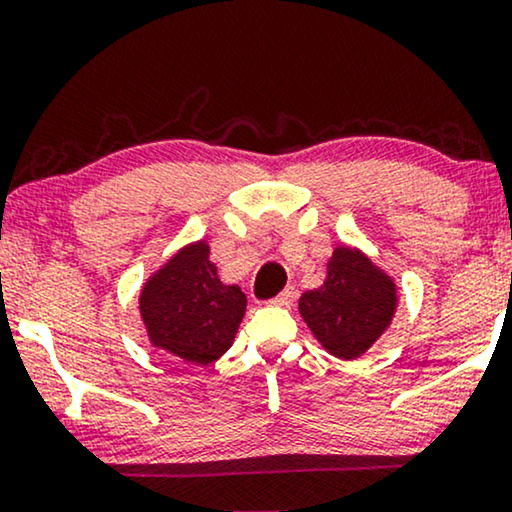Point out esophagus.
<instances>
[{
    "instance_id": "34e87169",
    "label": "esophagus",
    "mask_w": 512,
    "mask_h": 512,
    "mask_svg": "<svg viewBox=\"0 0 512 512\" xmlns=\"http://www.w3.org/2000/svg\"><path fill=\"white\" fill-rule=\"evenodd\" d=\"M293 300H296V289L293 286H286V289L279 293V296H275L270 300V305H277V307H289Z\"/></svg>"
}]
</instances>
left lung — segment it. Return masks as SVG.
Returning a JSON list of instances; mask_svg holds the SVG:
<instances>
[{
	"mask_svg": "<svg viewBox=\"0 0 512 512\" xmlns=\"http://www.w3.org/2000/svg\"><path fill=\"white\" fill-rule=\"evenodd\" d=\"M300 314L321 345L356 359L384 333L396 310V286L361 251L338 247L326 282L300 296Z\"/></svg>",
	"mask_w": 512,
	"mask_h": 512,
	"instance_id": "left-lung-1",
	"label": "left lung"
}]
</instances>
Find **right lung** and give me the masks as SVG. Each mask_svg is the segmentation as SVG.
Instances as JSON below:
<instances>
[{
  "label": "right lung",
  "mask_w": 512,
  "mask_h": 512,
  "mask_svg": "<svg viewBox=\"0 0 512 512\" xmlns=\"http://www.w3.org/2000/svg\"><path fill=\"white\" fill-rule=\"evenodd\" d=\"M139 310L153 347L207 366L233 345L247 310L240 286L223 284L205 242L181 249L139 296Z\"/></svg>",
  "instance_id": "obj_1"
}]
</instances>
